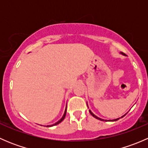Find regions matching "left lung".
Here are the masks:
<instances>
[{"label":"left lung","mask_w":148,"mask_h":148,"mask_svg":"<svg viewBox=\"0 0 148 148\" xmlns=\"http://www.w3.org/2000/svg\"><path fill=\"white\" fill-rule=\"evenodd\" d=\"M122 53V55H125V54H124V53ZM86 105H87V107H88V104H87V102H86ZM88 108H89V107H88ZM89 113H90V114H92V116H93V117H95V118L97 119V120H101V121H112V122H114V121H117V120H119V119H120V118H122V117H124V116H125V114H127V113H126V114H124V115H123V116H122V117H120V118H117V119H114V120H103V119H102V118H99V117H97V116H96V115H95V114H94V113H93V112H92V111H91V110H89Z\"/></svg>","instance_id":"8db88e82"}]
</instances>
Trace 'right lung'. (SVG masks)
I'll return each instance as SVG.
<instances>
[{"mask_svg":"<svg viewBox=\"0 0 148 148\" xmlns=\"http://www.w3.org/2000/svg\"><path fill=\"white\" fill-rule=\"evenodd\" d=\"M66 109H65L64 113V114H63V116H62V118H61L60 120H59V121H58V122H56V123L53 124V125H46V127H49L54 126V125H58V124H59V123H60V122H62V121H63L64 120V118H65V116H66Z\"/></svg>","mask_w":148,"mask_h":148,"instance_id":"add662e5","label":"right lung"}]
</instances>
